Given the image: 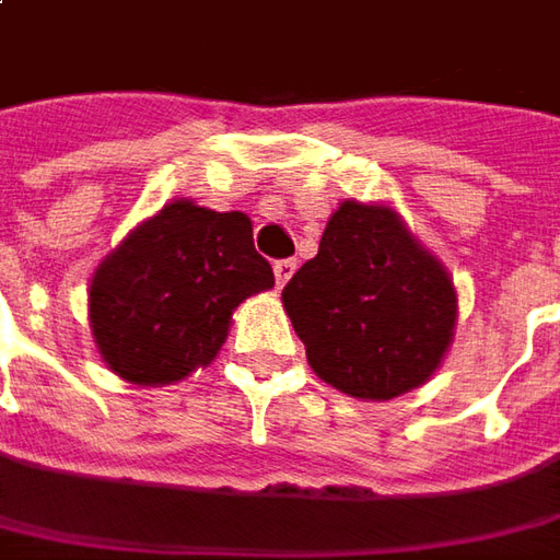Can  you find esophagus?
<instances>
[{"instance_id": "34e87169", "label": "esophagus", "mask_w": 560, "mask_h": 560, "mask_svg": "<svg viewBox=\"0 0 560 560\" xmlns=\"http://www.w3.org/2000/svg\"><path fill=\"white\" fill-rule=\"evenodd\" d=\"M295 258H280V261H273V277H277V287H287L289 277L295 273Z\"/></svg>"}]
</instances>
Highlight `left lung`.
<instances>
[{"instance_id": "1", "label": "left lung", "mask_w": 560, "mask_h": 560, "mask_svg": "<svg viewBox=\"0 0 560 560\" xmlns=\"http://www.w3.org/2000/svg\"><path fill=\"white\" fill-rule=\"evenodd\" d=\"M283 307L326 384L393 399L430 381L457 319L448 271L390 207L345 200L283 289Z\"/></svg>"}]
</instances>
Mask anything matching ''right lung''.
Listing matches in <instances>:
<instances>
[{
    "label": "right lung",
    "instance_id": "obj_1",
    "mask_svg": "<svg viewBox=\"0 0 560 560\" xmlns=\"http://www.w3.org/2000/svg\"><path fill=\"white\" fill-rule=\"evenodd\" d=\"M271 287L246 215L173 200L96 268L91 329L115 375L170 384L213 360L231 311Z\"/></svg>",
    "mask_w": 560,
    "mask_h": 560
}]
</instances>
